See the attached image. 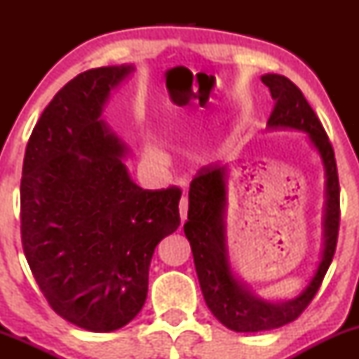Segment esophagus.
<instances>
[{
    "mask_svg": "<svg viewBox=\"0 0 359 359\" xmlns=\"http://www.w3.org/2000/svg\"><path fill=\"white\" fill-rule=\"evenodd\" d=\"M187 209H189V203H187V197H182L179 204V211H180V219L182 222L187 219Z\"/></svg>",
    "mask_w": 359,
    "mask_h": 359,
    "instance_id": "34e87169",
    "label": "esophagus"
}]
</instances>
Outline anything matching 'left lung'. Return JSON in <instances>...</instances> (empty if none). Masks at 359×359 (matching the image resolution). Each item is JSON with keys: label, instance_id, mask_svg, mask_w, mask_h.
<instances>
[{"label": "left lung", "instance_id": "obj_1", "mask_svg": "<svg viewBox=\"0 0 359 359\" xmlns=\"http://www.w3.org/2000/svg\"><path fill=\"white\" fill-rule=\"evenodd\" d=\"M262 82L270 89L275 106L269 128L306 131L325 168L324 251L317 271L299 297L271 304L257 297L234 278L228 262L224 234L226 174L228 167L199 172L189 189V212L184 233L191 243L194 265L204 300L216 319L236 332H258L282 327L306 311L331 265L339 233V179L331 142L302 90L285 76L266 74Z\"/></svg>", "mask_w": 359, "mask_h": 359}]
</instances>
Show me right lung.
Wrapping results in <instances>:
<instances>
[{
    "label": "right lung",
    "instance_id": "obj_1",
    "mask_svg": "<svg viewBox=\"0 0 359 359\" xmlns=\"http://www.w3.org/2000/svg\"><path fill=\"white\" fill-rule=\"evenodd\" d=\"M133 65L90 69L53 96L25 151L22 245L48 306L86 331L133 320L148 292L155 246L179 228L175 185L143 191L126 147L101 119Z\"/></svg>",
    "mask_w": 359,
    "mask_h": 359
}]
</instances>
